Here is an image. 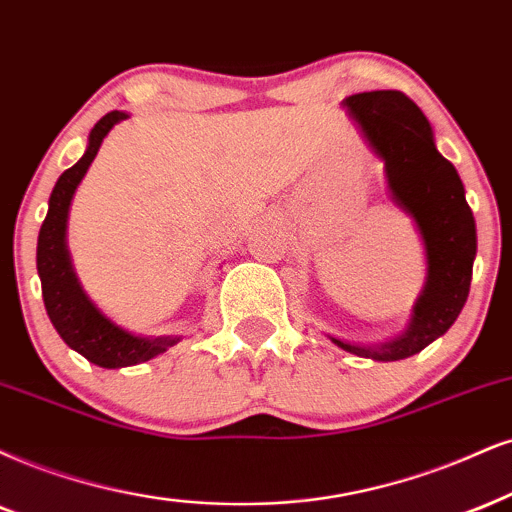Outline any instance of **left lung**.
Segmentation results:
<instances>
[{"label": "left lung", "mask_w": 512, "mask_h": 512, "mask_svg": "<svg viewBox=\"0 0 512 512\" xmlns=\"http://www.w3.org/2000/svg\"><path fill=\"white\" fill-rule=\"evenodd\" d=\"M370 147L384 161L391 197L418 223L427 251V282L406 334L382 346L332 342L375 361H401L456 323L470 294L477 254L475 218L458 170L434 147L432 128L413 99L399 90L361 92L344 99Z\"/></svg>", "instance_id": "1"}]
</instances>
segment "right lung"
<instances>
[{"instance_id": "add662e5", "label": "right lung", "mask_w": 512, "mask_h": 512, "mask_svg": "<svg viewBox=\"0 0 512 512\" xmlns=\"http://www.w3.org/2000/svg\"><path fill=\"white\" fill-rule=\"evenodd\" d=\"M123 118L128 116L121 111H111L99 118L90 132V147L82 154V159L63 170L61 178L56 180L52 197H49L47 218H44L40 237H37V273H40L42 299L49 320L63 342L99 368H125V365L144 363L149 358L161 356L168 346L178 344V337H135L111 323L82 292L78 277L73 273L71 258H68L66 220L75 187L85 178L104 137Z\"/></svg>"}]
</instances>
